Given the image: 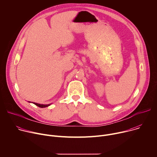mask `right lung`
Listing matches in <instances>:
<instances>
[{
  "instance_id": "right-lung-1",
  "label": "right lung",
  "mask_w": 157,
  "mask_h": 157,
  "mask_svg": "<svg viewBox=\"0 0 157 157\" xmlns=\"http://www.w3.org/2000/svg\"><path fill=\"white\" fill-rule=\"evenodd\" d=\"M29 102H31L30 101H29ZM34 104H35L36 105L38 106L39 107H41V108H44V107H48L49 105H50L52 104H38V103H36V102H32Z\"/></svg>"
}]
</instances>
